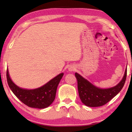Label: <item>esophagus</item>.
<instances>
[{
    "mask_svg": "<svg viewBox=\"0 0 132 132\" xmlns=\"http://www.w3.org/2000/svg\"><path fill=\"white\" fill-rule=\"evenodd\" d=\"M75 70H76V68H75V67L71 66L69 68V71H75Z\"/></svg>",
    "mask_w": 132,
    "mask_h": 132,
    "instance_id": "1",
    "label": "esophagus"
}]
</instances>
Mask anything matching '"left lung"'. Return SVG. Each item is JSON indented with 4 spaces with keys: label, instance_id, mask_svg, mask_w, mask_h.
I'll use <instances>...</instances> for the list:
<instances>
[{
    "label": "left lung",
    "instance_id": "8db88e82",
    "mask_svg": "<svg viewBox=\"0 0 132 132\" xmlns=\"http://www.w3.org/2000/svg\"><path fill=\"white\" fill-rule=\"evenodd\" d=\"M75 76L77 81L79 95L82 102L89 107H98L109 102L122 89L127 77V69L125 70L124 76L121 82L114 87L108 89L96 87L77 73H75Z\"/></svg>",
    "mask_w": 132,
    "mask_h": 132
}]
</instances>
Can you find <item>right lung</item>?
Segmentation results:
<instances>
[{"label": "right lung", "instance_id": "add662e5", "mask_svg": "<svg viewBox=\"0 0 132 132\" xmlns=\"http://www.w3.org/2000/svg\"><path fill=\"white\" fill-rule=\"evenodd\" d=\"M64 73L52 79L44 86L35 89H24L19 88L12 82L6 71L7 82L14 95L26 106L30 108L43 109L49 106L55 100L57 87Z\"/></svg>", "mask_w": 132, "mask_h": 132}]
</instances>
